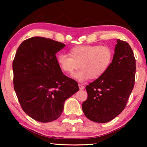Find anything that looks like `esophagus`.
<instances>
[{"label":"esophagus","instance_id":"obj_1","mask_svg":"<svg viewBox=\"0 0 147 147\" xmlns=\"http://www.w3.org/2000/svg\"><path fill=\"white\" fill-rule=\"evenodd\" d=\"M78 87H79V89H80V90L84 89V86L83 85H82V84H78Z\"/></svg>","mask_w":147,"mask_h":147}]
</instances>
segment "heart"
<instances>
[{"label": "heart", "mask_w": 147, "mask_h": 147, "mask_svg": "<svg viewBox=\"0 0 147 147\" xmlns=\"http://www.w3.org/2000/svg\"><path fill=\"white\" fill-rule=\"evenodd\" d=\"M69 56L59 54L57 63L65 73L72 74L76 69H81L73 77L83 82L90 78L98 79L108 70L113 58V51L106 45L76 46L70 49Z\"/></svg>", "instance_id": "heart-1"}]
</instances>
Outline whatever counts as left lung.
I'll use <instances>...</instances> for the list:
<instances>
[{"instance_id": "left-lung-1", "label": "left lung", "mask_w": 147, "mask_h": 147, "mask_svg": "<svg viewBox=\"0 0 147 147\" xmlns=\"http://www.w3.org/2000/svg\"><path fill=\"white\" fill-rule=\"evenodd\" d=\"M110 65L100 78L86 87L84 115L95 123L110 121L123 111L134 86L136 59L129 44L117 39Z\"/></svg>"}]
</instances>
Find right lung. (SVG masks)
Returning a JSON list of instances; mask_svg holds the SVG:
<instances>
[{"instance_id": "obj_1", "label": "right lung", "mask_w": 147, "mask_h": 147, "mask_svg": "<svg viewBox=\"0 0 147 147\" xmlns=\"http://www.w3.org/2000/svg\"><path fill=\"white\" fill-rule=\"evenodd\" d=\"M65 45L42 37L24 41L13 61V85L22 108L41 123L61 116L67 99L79 90L78 83L64 75L56 54Z\"/></svg>"}]
</instances>
